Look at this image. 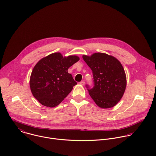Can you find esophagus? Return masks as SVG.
<instances>
[{
	"instance_id": "1",
	"label": "esophagus",
	"mask_w": 156,
	"mask_h": 156,
	"mask_svg": "<svg viewBox=\"0 0 156 156\" xmlns=\"http://www.w3.org/2000/svg\"><path fill=\"white\" fill-rule=\"evenodd\" d=\"M80 84H81V86H84V85L85 84V82L83 81H82L80 82Z\"/></svg>"
}]
</instances>
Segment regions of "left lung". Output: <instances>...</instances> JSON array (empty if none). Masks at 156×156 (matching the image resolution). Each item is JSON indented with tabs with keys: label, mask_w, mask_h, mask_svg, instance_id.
<instances>
[{
	"label": "left lung",
	"mask_w": 156,
	"mask_h": 156,
	"mask_svg": "<svg viewBox=\"0 0 156 156\" xmlns=\"http://www.w3.org/2000/svg\"><path fill=\"white\" fill-rule=\"evenodd\" d=\"M83 58L91 69L94 86L88 91L96 105L101 108L115 106L122 99L126 87V76L121 62L104 53H94Z\"/></svg>",
	"instance_id": "8db88e82"
}]
</instances>
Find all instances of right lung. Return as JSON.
Wrapping results in <instances>:
<instances>
[{
	"label": "right lung",
	"mask_w": 156,
	"mask_h": 156,
	"mask_svg": "<svg viewBox=\"0 0 156 156\" xmlns=\"http://www.w3.org/2000/svg\"><path fill=\"white\" fill-rule=\"evenodd\" d=\"M79 60L76 55L63 56L59 52L39 60L30 78V87L34 97L45 106H58L77 84L67 70Z\"/></svg>",
	"instance_id": "right-lung-1"
}]
</instances>
